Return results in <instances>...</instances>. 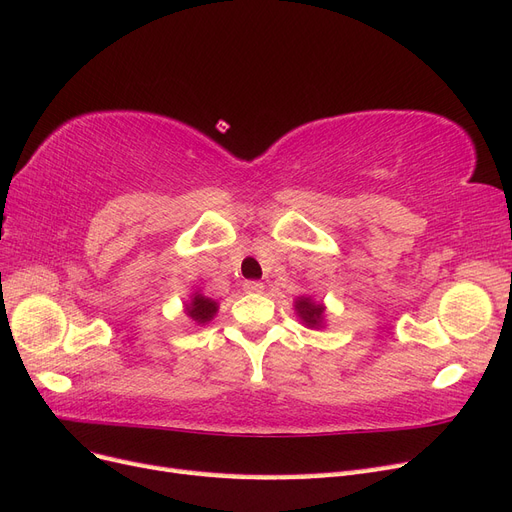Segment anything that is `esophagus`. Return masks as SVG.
Masks as SVG:
<instances>
[{"instance_id":"1","label":"esophagus","mask_w":512,"mask_h":512,"mask_svg":"<svg viewBox=\"0 0 512 512\" xmlns=\"http://www.w3.org/2000/svg\"><path fill=\"white\" fill-rule=\"evenodd\" d=\"M243 290H245V292H250V294H258V292L265 290V284L258 282V280H250V282H245V284H243Z\"/></svg>"}]
</instances>
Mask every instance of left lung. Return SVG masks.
I'll return each mask as SVG.
<instances>
[{
  "label": "left lung",
  "instance_id": "8db88e82",
  "mask_svg": "<svg viewBox=\"0 0 512 512\" xmlns=\"http://www.w3.org/2000/svg\"><path fill=\"white\" fill-rule=\"evenodd\" d=\"M294 309H297V314L301 316V320L305 324H309V327H318L322 320V314H324V307L314 303L312 299H299L297 305H294Z\"/></svg>",
  "mask_w": 512,
  "mask_h": 512
}]
</instances>
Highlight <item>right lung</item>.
Listing matches in <instances>:
<instances>
[{
	"label": "right lung",
	"mask_w": 512,
	"mask_h": 512,
	"mask_svg": "<svg viewBox=\"0 0 512 512\" xmlns=\"http://www.w3.org/2000/svg\"><path fill=\"white\" fill-rule=\"evenodd\" d=\"M215 312H218V303L203 297V294H196L194 301L188 305V316L198 324L209 322L215 316Z\"/></svg>",
	"instance_id": "1"
}]
</instances>
